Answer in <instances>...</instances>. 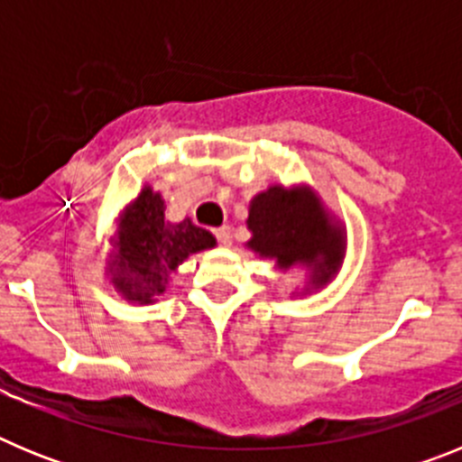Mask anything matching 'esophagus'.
Instances as JSON below:
<instances>
[{
    "label": "esophagus",
    "instance_id": "obj_1",
    "mask_svg": "<svg viewBox=\"0 0 462 462\" xmlns=\"http://www.w3.org/2000/svg\"><path fill=\"white\" fill-rule=\"evenodd\" d=\"M212 234H215V238H217L219 245H228L231 243V226H217V228H212Z\"/></svg>",
    "mask_w": 462,
    "mask_h": 462
}]
</instances>
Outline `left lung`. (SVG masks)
Instances as JSON below:
<instances>
[{"label": "left lung", "instance_id": "left-lung-1", "mask_svg": "<svg viewBox=\"0 0 462 462\" xmlns=\"http://www.w3.org/2000/svg\"><path fill=\"white\" fill-rule=\"evenodd\" d=\"M247 226L252 250L271 256L280 266H291L296 261L314 263L317 284L328 282L340 266L345 252L342 236L330 226L310 191L271 187L252 201Z\"/></svg>", "mask_w": 462, "mask_h": 462}]
</instances>
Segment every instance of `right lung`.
<instances>
[{
	"label": "right lung",
	"instance_id": "add662e5",
	"mask_svg": "<svg viewBox=\"0 0 462 462\" xmlns=\"http://www.w3.org/2000/svg\"><path fill=\"white\" fill-rule=\"evenodd\" d=\"M208 247H215L210 231L189 217L180 224L166 222L162 196L145 187L120 222L116 287L132 300L150 303L152 293L164 291L166 273Z\"/></svg>",
	"mask_w": 462,
	"mask_h": 462
}]
</instances>
